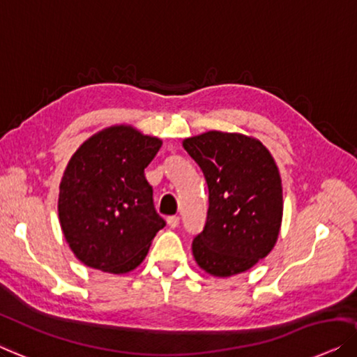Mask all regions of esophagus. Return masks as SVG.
Wrapping results in <instances>:
<instances>
[{"instance_id": "obj_1", "label": "esophagus", "mask_w": 357, "mask_h": 357, "mask_svg": "<svg viewBox=\"0 0 357 357\" xmlns=\"http://www.w3.org/2000/svg\"><path fill=\"white\" fill-rule=\"evenodd\" d=\"M167 224H169L170 229H175V227H178V224H180V217L178 215L167 217Z\"/></svg>"}]
</instances>
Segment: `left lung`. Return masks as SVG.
Masks as SVG:
<instances>
[{
	"label": "left lung",
	"mask_w": 357,
	"mask_h": 357,
	"mask_svg": "<svg viewBox=\"0 0 357 357\" xmlns=\"http://www.w3.org/2000/svg\"><path fill=\"white\" fill-rule=\"evenodd\" d=\"M204 174L209 209L191 243L195 261L211 275L230 277L272 251L282 225V180L259 140L241 133L206 132L183 142Z\"/></svg>",
	"instance_id": "obj_1"
}]
</instances>
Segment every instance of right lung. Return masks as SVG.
I'll return each instance as SVG.
<instances>
[{
    "label": "right lung",
    "mask_w": 357,
    "mask_h": 357,
    "mask_svg": "<svg viewBox=\"0 0 357 357\" xmlns=\"http://www.w3.org/2000/svg\"><path fill=\"white\" fill-rule=\"evenodd\" d=\"M161 144L156 137L117 126L89 138L70 158L59 185V222L85 266L126 273L148 255L166 225L144 177Z\"/></svg>",
    "instance_id": "obj_1"
}]
</instances>
